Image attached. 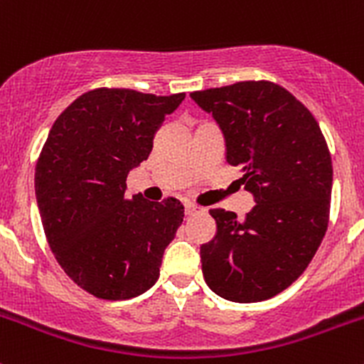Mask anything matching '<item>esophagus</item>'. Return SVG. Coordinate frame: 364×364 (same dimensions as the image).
<instances>
[{
    "mask_svg": "<svg viewBox=\"0 0 364 364\" xmlns=\"http://www.w3.org/2000/svg\"><path fill=\"white\" fill-rule=\"evenodd\" d=\"M197 211H199V208H197V205L196 204H192V203H186L185 204V213H186V215H196V213Z\"/></svg>",
    "mask_w": 364,
    "mask_h": 364,
    "instance_id": "1",
    "label": "esophagus"
}]
</instances>
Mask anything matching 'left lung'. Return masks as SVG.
Listing matches in <instances>:
<instances>
[{
  "instance_id": "1",
  "label": "left lung",
  "mask_w": 364,
  "mask_h": 364,
  "mask_svg": "<svg viewBox=\"0 0 364 364\" xmlns=\"http://www.w3.org/2000/svg\"><path fill=\"white\" fill-rule=\"evenodd\" d=\"M213 114L225 159L243 168L255 205L243 220L211 209L216 234L200 247L205 284L236 303L269 299L301 277L328 230L333 164L321 127L269 80L190 93Z\"/></svg>"
}]
</instances>
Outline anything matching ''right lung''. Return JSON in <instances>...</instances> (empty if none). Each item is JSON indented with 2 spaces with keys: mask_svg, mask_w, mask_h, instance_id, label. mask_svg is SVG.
<instances>
[{
  "mask_svg": "<svg viewBox=\"0 0 364 364\" xmlns=\"http://www.w3.org/2000/svg\"><path fill=\"white\" fill-rule=\"evenodd\" d=\"M183 100L100 87L50 128L35 168L36 204L54 257L90 294L130 299L159 280L185 208L174 197L127 199V176L148 160L156 130Z\"/></svg>",
  "mask_w": 364,
  "mask_h": 364,
  "instance_id": "add662e5",
  "label": "right lung"
}]
</instances>
